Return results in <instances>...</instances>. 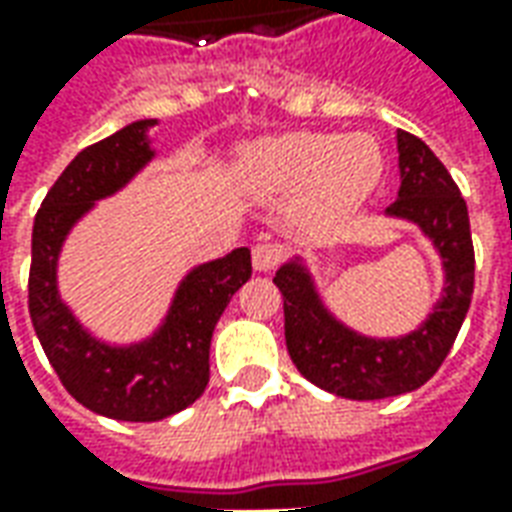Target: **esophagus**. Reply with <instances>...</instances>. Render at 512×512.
<instances>
[{
    "instance_id": "esophagus-1",
    "label": "esophagus",
    "mask_w": 512,
    "mask_h": 512,
    "mask_svg": "<svg viewBox=\"0 0 512 512\" xmlns=\"http://www.w3.org/2000/svg\"><path fill=\"white\" fill-rule=\"evenodd\" d=\"M282 260V249L277 244H257L252 249V266L255 271H274Z\"/></svg>"
}]
</instances>
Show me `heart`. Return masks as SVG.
<instances>
[{
    "mask_svg": "<svg viewBox=\"0 0 512 512\" xmlns=\"http://www.w3.org/2000/svg\"><path fill=\"white\" fill-rule=\"evenodd\" d=\"M384 156L373 136L296 131L263 139L238 164V186L257 202L301 197L312 222H332L354 213L376 191Z\"/></svg>",
    "mask_w": 512,
    "mask_h": 512,
    "instance_id": "obj_1",
    "label": "heart"
}]
</instances>
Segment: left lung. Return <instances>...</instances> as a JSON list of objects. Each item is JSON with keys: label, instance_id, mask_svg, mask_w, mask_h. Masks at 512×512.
<instances>
[{"label": "left lung", "instance_id": "obj_1", "mask_svg": "<svg viewBox=\"0 0 512 512\" xmlns=\"http://www.w3.org/2000/svg\"><path fill=\"white\" fill-rule=\"evenodd\" d=\"M395 202L386 219H400L428 238L441 263L439 299L417 329L376 337L354 329L329 307L310 260L288 257L274 285L285 301V343L301 376L348 400H381L414 392L450 354L474 290L469 211L447 167L422 139L397 131Z\"/></svg>", "mask_w": 512, "mask_h": 512}]
</instances>
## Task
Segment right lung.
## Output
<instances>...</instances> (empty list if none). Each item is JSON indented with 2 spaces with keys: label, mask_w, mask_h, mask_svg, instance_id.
I'll return each instance as SVG.
<instances>
[{
  "label": "right lung",
  "mask_w": 512,
  "mask_h": 512,
  "mask_svg": "<svg viewBox=\"0 0 512 512\" xmlns=\"http://www.w3.org/2000/svg\"><path fill=\"white\" fill-rule=\"evenodd\" d=\"M156 117L134 120L84 147L40 205L32 227L29 315L51 367L84 408L123 422H158L191 406L211 376V337L224 307L252 277V252L238 246L191 266L153 332L115 343L95 334L60 290L65 241L98 208L156 161Z\"/></svg>",
  "instance_id": "add662e5"
}]
</instances>
